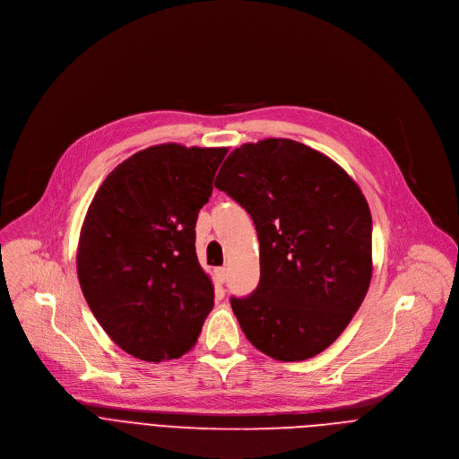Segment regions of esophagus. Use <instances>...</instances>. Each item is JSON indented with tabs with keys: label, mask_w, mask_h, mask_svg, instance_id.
<instances>
[{
	"label": "esophagus",
	"mask_w": 459,
	"mask_h": 459,
	"mask_svg": "<svg viewBox=\"0 0 459 459\" xmlns=\"http://www.w3.org/2000/svg\"><path fill=\"white\" fill-rule=\"evenodd\" d=\"M225 280H227V269H225V267L214 269V281H216L218 285H223Z\"/></svg>",
	"instance_id": "34e87169"
}]
</instances>
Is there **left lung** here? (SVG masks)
<instances>
[{
  "label": "left lung",
  "instance_id": "1",
  "mask_svg": "<svg viewBox=\"0 0 459 459\" xmlns=\"http://www.w3.org/2000/svg\"><path fill=\"white\" fill-rule=\"evenodd\" d=\"M214 185L259 239V285L230 298L247 340L278 361L331 347L372 278V218L356 181L299 142L267 138L232 151Z\"/></svg>",
  "mask_w": 459,
  "mask_h": 459
}]
</instances>
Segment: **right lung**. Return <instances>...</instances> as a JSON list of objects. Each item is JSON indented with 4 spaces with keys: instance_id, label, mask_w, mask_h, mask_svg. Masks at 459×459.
<instances>
[{
    "instance_id": "1",
    "label": "right lung",
    "mask_w": 459,
    "mask_h": 459,
    "mask_svg": "<svg viewBox=\"0 0 459 459\" xmlns=\"http://www.w3.org/2000/svg\"><path fill=\"white\" fill-rule=\"evenodd\" d=\"M225 147L154 145L119 163L87 211L78 280L108 338L143 361L198 342L214 287L195 255V220Z\"/></svg>"
}]
</instances>
